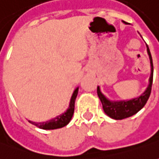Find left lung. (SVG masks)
I'll use <instances>...</instances> for the list:
<instances>
[{"instance_id":"obj_1","label":"left lung","mask_w":159,"mask_h":159,"mask_svg":"<svg viewBox=\"0 0 159 159\" xmlns=\"http://www.w3.org/2000/svg\"><path fill=\"white\" fill-rule=\"evenodd\" d=\"M126 23L125 21H124ZM147 52L149 57H150V61H151V66H152V73L150 76V84L144 93L140 96L139 98H135L129 101H122V102H110L100 91V89L98 87V98H100L101 102L102 104V109L104 112L108 116L116 119V120H122L127 118L129 116H131L138 113L142 108H143L145 103L147 102L148 99L150 98V95L152 92V81H153V63H152V58L149 47L147 46Z\"/></svg>"}]
</instances>
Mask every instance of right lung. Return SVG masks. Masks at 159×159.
<instances>
[{
	"label": "right lung",
	"instance_id": "obj_1",
	"mask_svg": "<svg viewBox=\"0 0 159 159\" xmlns=\"http://www.w3.org/2000/svg\"><path fill=\"white\" fill-rule=\"evenodd\" d=\"M78 93V88H76L74 91V93L71 97L70 103V107L67 110L66 112L63 114H61V116H58L56 118H53L51 120L47 121V122H43V123H35V122H31L32 125H35L36 127H38L40 129H59L61 127H64L66 125L70 123V121L72 118V116L74 114V110H75V101L76 96Z\"/></svg>",
	"mask_w": 159,
	"mask_h": 159
}]
</instances>
